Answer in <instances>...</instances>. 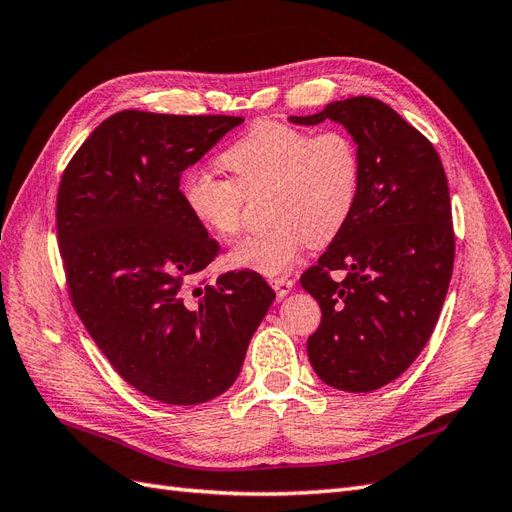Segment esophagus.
Instances as JSON below:
<instances>
[{
  "mask_svg": "<svg viewBox=\"0 0 512 512\" xmlns=\"http://www.w3.org/2000/svg\"><path fill=\"white\" fill-rule=\"evenodd\" d=\"M269 284L273 286L277 297H284V294H288L294 286V280H290L288 275H275V277H269Z\"/></svg>",
  "mask_w": 512,
  "mask_h": 512,
  "instance_id": "1",
  "label": "esophagus"
}]
</instances>
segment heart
Listing matches in <instances>:
<instances>
[{"label":"heart","mask_w":512,"mask_h":512,"mask_svg":"<svg viewBox=\"0 0 512 512\" xmlns=\"http://www.w3.org/2000/svg\"><path fill=\"white\" fill-rule=\"evenodd\" d=\"M232 179L207 170L185 175L181 198L192 218L220 239L243 226L245 196L265 192V230L228 254L232 267L284 273L305 243H331L348 222L361 190V153L344 130L307 132L284 121H258L220 158Z\"/></svg>","instance_id":"1"}]
</instances>
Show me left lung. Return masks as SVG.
Returning a JSON list of instances; mask_svg holds the SVG:
<instances>
[{
  "label": "left lung",
  "instance_id": "8db88e82",
  "mask_svg": "<svg viewBox=\"0 0 512 512\" xmlns=\"http://www.w3.org/2000/svg\"><path fill=\"white\" fill-rule=\"evenodd\" d=\"M324 119L352 134L363 173L346 226L301 275L322 309L307 356L333 389L369 393L404 374L436 329L455 262L451 196L438 151L389 104L356 96L290 117Z\"/></svg>",
  "mask_w": 512,
  "mask_h": 512
}]
</instances>
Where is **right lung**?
Here are the masks:
<instances>
[{
  "label": "right lung",
  "instance_id": "1",
  "mask_svg": "<svg viewBox=\"0 0 512 512\" xmlns=\"http://www.w3.org/2000/svg\"><path fill=\"white\" fill-rule=\"evenodd\" d=\"M239 123L121 111L59 181L57 243L76 314L117 374L162 404L222 395L275 299L250 269L194 282L220 243L185 209L179 179Z\"/></svg>",
  "mask_w": 512,
  "mask_h": 512
}]
</instances>
